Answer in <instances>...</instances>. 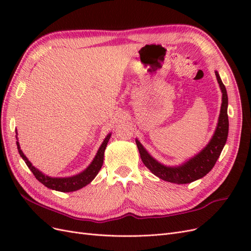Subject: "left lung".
I'll list each match as a JSON object with an SVG mask.
<instances>
[{
  "instance_id": "8db88e82",
  "label": "left lung",
  "mask_w": 251,
  "mask_h": 251,
  "mask_svg": "<svg viewBox=\"0 0 251 251\" xmlns=\"http://www.w3.org/2000/svg\"><path fill=\"white\" fill-rule=\"evenodd\" d=\"M215 73L222 92L221 110H220V115L214 135L206 144V147L201 150L198 154L189 158L188 160L180 165L168 166L151 157L148 153V151L143 148L140 141L136 138V144H137L143 164L158 178L177 184L191 183V182L201 179L205 175L208 174L221 155V151L227 140V136H228L229 123L228 115H227L228 97H227L226 88L223 85L218 71H215Z\"/></svg>"
}]
</instances>
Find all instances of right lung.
<instances>
[{
    "label": "right lung",
    "mask_w": 251,
    "mask_h": 251,
    "mask_svg": "<svg viewBox=\"0 0 251 251\" xmlns=\"http://www.w3.org/2000/svg\"><path fill=\"white\" fill-rule=\"evenodd\" d=\"M17 133V140H18V132ZM111 137V133L107 135V137L104 138L102 141L101 146L98 149L97 153L93 159V161L89 164L88 168L82 171L81 173L74 175V176L71 177H50L47 176V175L43 174L41 171L37 170L36 168L32 165V163L28 160V158L25 156V154L23 153V151L21 150L20 143L17 141V146H18V151L23 158V160L25 161L29 170L33 173L35 178L39 180L41 183H43L45 186L50 188V189H54V191L58 192H63V193H70V192H75L78 191V189L82 188L83 186L88 185L90 182H92V180L97 176L98 172L100 171L102 163H103V156H104V151L105 148H107V144L110 140Z\"/></svg>",
    "instance_id": "right-lung-1"
}]
</instances>
